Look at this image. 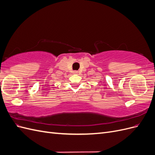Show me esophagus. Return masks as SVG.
Here are the masks:
<instances>
[{
	"mask_svg": "<svg viewBox=\"0 0 155 155\" xmlns=\"http://www.w3.org/2000/svg\"><path fill=\"white\" fill-rule=\"evenodd\" d=\"M78 73V71H73V74H77Z\"/></svg>",
	"mask_w": 155,
	"mask_h": 155,
	"instance_id": "34e87169",
	"label": "esophagus"
}]
</instances>
